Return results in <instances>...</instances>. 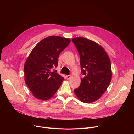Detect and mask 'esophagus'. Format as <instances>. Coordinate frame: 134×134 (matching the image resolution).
<instances>
[{"instance_id": "34e87169", "label": "esophagus", "mask_w": 134, "mask_h": 134, "mask_svg": "<svg viewBox=\"0 0 134 134\" xmlns=\"http://www.w3.org/2000/svg\"><path fill=\"white\" fill-rule=\"evenodd\" d=\"M71 76L70 75H66V78H67V79H69L70 78H71Z\"/></svg>"}]
</instances>
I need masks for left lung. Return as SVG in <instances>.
Returning a JSON list of instances; mask_svg holds the SVG:
<instances>
[{
    "mask_svg": "<svg viewBox=\"0 0 134 134\" xmlns=\"http://www.w3.org/2000/svg\"><path fill=\"white\" fill-rule=\"evenodd\" d=\"M72 41L80 58L82 75L79 87L74 93L83 103L97 100L105 92L112 78L110 59L104 48L96 42L83 37Z\"/></svg>",
    "mask_w": 134,
    "mask_h": 134,
    "instance_id": "obj_1",
    "label": "left lung"
}]
</instances>
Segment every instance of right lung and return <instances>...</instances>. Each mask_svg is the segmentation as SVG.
I'll use <instances>...</instances> for the list:
<instances>
[{
    "label": "right lung",
    "instance_id": "right-lung-1",
    "mask_svg": "<svg viewBox=\"0 0 134 134\" xmlns=\"http://www.w3.org/2000/svg\"><path fill=\"white\" fill-rule=\"evenodd\" d=\"M70 42L69 38L49 36L39 42L27 57L24 66L25 82L37 99H49L60 87L64 78L52 69L58 66L59 55Z\"/></svg>",
    "mask_w": 134,
    "mask_h": 134
}]
</instances>
